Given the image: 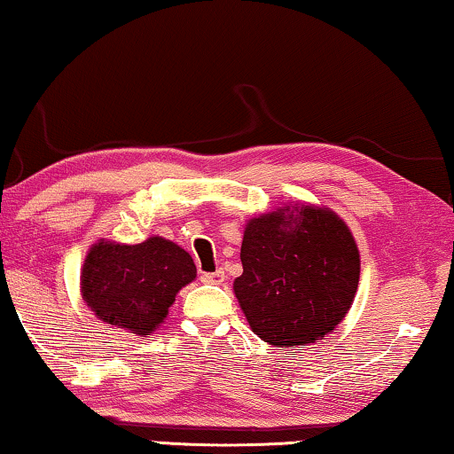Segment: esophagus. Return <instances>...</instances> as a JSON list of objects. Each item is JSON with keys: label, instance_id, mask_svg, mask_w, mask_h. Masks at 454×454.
I'll use <instances>...</instances> for the list:
<instances>
[{"label": "esophagus", "instance_id": "obj_1", "mask_svg": "<svg viewBox=\"0 0 454 454\" xmlns=\"http://www.w3.org/2000/svg\"><path fill=\"white\" fill-rule=\"evenodd\" d=\"M200 279L204 283H212V286H218V283L224 281V270L218 269V270H214V273H201Z\"/></svg>", "mask_w": 454, "mask_h": 454}]
</instances>
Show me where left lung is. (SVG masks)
Returning a JSON list of instances; mask_svg holds the SVG:
<instances>
[{
    "mask_svg": "<svg viewBox=\"0 0 454 454\" xmlns=\"http://www.w3.org/2000/svg\"><path fill=\"white\" fill-rule=\"evenodd\" d=\"M277 209L245 228L234 294L253 333L273 347H306L333 333L358 287V248L328 207Z\"/></svg>",
    "mask_w": 454,
    "mask_h": 454,
    "instance_id": "left-lung-1",
    "label": "left lung"
}]
</instances>
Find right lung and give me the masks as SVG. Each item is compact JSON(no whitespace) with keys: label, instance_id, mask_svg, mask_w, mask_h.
I'll return each instance as SVG.
<instances>
[{"label":"right lung","instance_id":"right-lung-1","mask_svg":"<svg viewBox=\"0 0 454 454\" xmlns=\"http://www.w3.org/2000/svg\"><path fill=\"white\" fill-rule=\"evenodd\" d=\"M195 273L192 256L160 236L140 245L98 242L83 262L81 294L99 320L146 336Z\"/></svg>","mask_w":454,"mask_h":454}]
</instances>
